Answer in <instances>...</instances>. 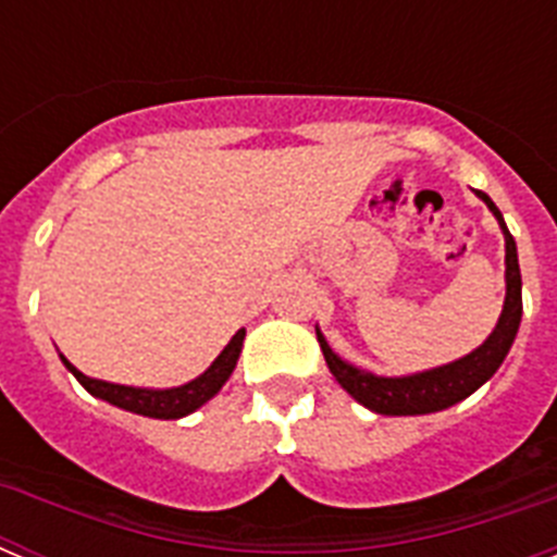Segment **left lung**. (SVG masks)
Listing matches in <instances>:
<instances>
[{
	"mask_svg": "<svg viewBox=\"0 0 557 557\" xmlns=\"http://www.w3.org/2000/svg\"><path fill=\"white\" fill-rule=\"evenodd\" d=\"M488 209L494 211L499 220L502 231H505V278H508V295H505V309L499 314V323L491 332V337L482 343L476 351L469 357L457 359L451 366L435 368V371L416 373V376H401V379H387V376H373V373L359 371V368L348 366L337 354L329 348L323 334L314 329L321 351L326 357L329 371L334 373L343 391L351 393L359 405H366L368 410L379 412V416H424V412L446 410V407L457 405L466 396L485 385L502 366V359L508 357L513 337L519 332L521 321V273H519V256H516V243L510 236L508 225L502 220L499 209L485 191H476Z\"/></svg>",
	"mask_w": 557,
	"mask_h": 557,
	"instance_id": "1",
	"label": "left lung"
}]
</instances>
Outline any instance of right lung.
Wrapping results in <instances>:
<instances>
[{
  "label": "right lung",
  "mask_w": 557,
  "mask_h": 557,
  "mask_svg": "<svg viewBox=\"0 0 557 557\" xmlns=\"http://www.w3.org/2000/svg\"><path fill=\"white\" fill-rule=\"evenodd\" d=\"M243 339H245V329H239V332L231 337L228 346L223 348V354L211 362L209 371L200 373V376L195 379V382H189V385L172 387V391H141V387L111 385V382H100V379H88L86 373L77 371L66 357L61 359H63V366L75 373L77 382H81L91 396L106 398V401L122 407V410L170 421V418H184L189 416V412H195L200 405H206V401H209V398L225 385V379L231 376L236 359H239V351H243Z\"/></svg>",
  "instance_id": "add662e5"
}]
</instances>
